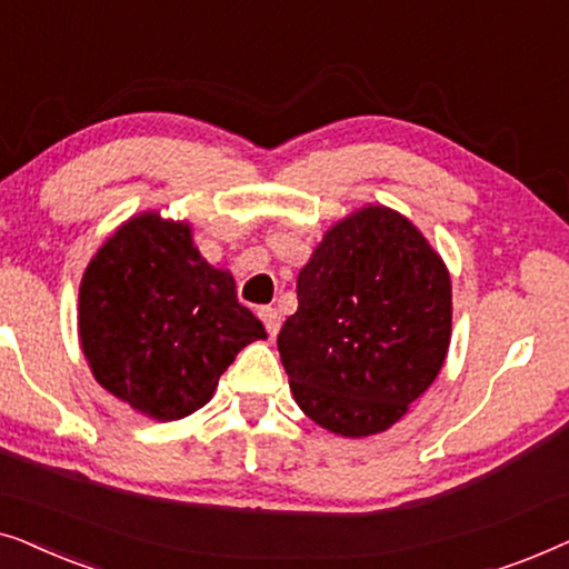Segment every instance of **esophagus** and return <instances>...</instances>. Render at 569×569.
Returning <instances> with one entry per match:
<instances>
[{
    "label": "esophagus",
    "mask_w": 569,
    "mask_h": 569,
    "mask_svg": "<svg viewBox=\"0 0 569 569\" xmlns=\"http://www.w3.org/2000/svg\"><path fill=\"white\" fill-rule=\"evenodd\" d=\"M259 316H261V321H263V326H267V331H269V337H277V331H279V326H282V316H279V310L277 308H259Z\"/></svg>",
    "instance_id": "1"
}]
</instances>
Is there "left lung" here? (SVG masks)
Listing matches in <instances>:
<instances>
[{
  "label": "left lung",
  "mask_w": 569,
  "mask_h": 569,
  "mask_svg": "<svg viewBox=\"0 0 569 569\" xmlns=\"http://www.w3.org/2000/svg\"><path fill=\"white\" fill-rule=\"evenodd\" d=\"M450 277L415 224L365 207L326 232L277 337L300 409L345 438L383 432L438 378Z\"/></svg>",
  "instance_id": "left-lung-1"
}]
</instances>
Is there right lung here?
Wrapping results in <instances>:
<instances>
[{
    "instance_id": "add662e5",
    "label": "right lung",
    "mask_w": 569,
    "mask_h": 569,
    "mask_svg": "<svg viewBox=\"0 0 569 569\" xmlns=\"http://www.w3.org/2000/svg\"><path fill=\"white\" fill-rule=\"evenodd\" d=\"M80 339L106 391L170 422L204 407L240 349L267 331L228 271L201 259L189 224L139 214L84 271Z\"/></svg>"
}]
</instances>
